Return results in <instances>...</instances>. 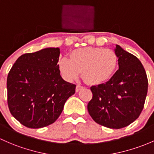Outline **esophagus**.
<instances>
[{"label":"esophagus","mask_w":154,"mask_h":154,"mask_svg":"<svg viewBox=\"0 0 154 154\" xmlns=\"http://www.w3.org/2000/svg\"><path fill=\"white\" fill-rule=\"evenodd\" d=\"M84 88L83 86H81V85H77V86H76V89H75L76 92H78L79 91L81 90L82 88Z\"/></svg>","instance_id":"34e87169"}]
</instances>
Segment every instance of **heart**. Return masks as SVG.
I'll return each instance as SVG.
<instances>
[{
    "label": "heart",
    "instance_id": "1",
    "mask_svg": "<svg viewBox=\"0 0 154 154\" xmlns=\"http://www.w3.org/2000/svg\"><path fill=\"white\" fill-rule=\"evenodd\" d=\"M117 65V56L110 48L85 47L72 51L70 58L59 60V69L66 80L72 82L80 76L91 85L106 82L112 76Z\"/></svg>",
    "mask_w": 154,
    "mask_h": 154
}]
</instances>
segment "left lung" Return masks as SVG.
<instances>
[{
  "instance_id": "left-lung-1",
  "label": "left lung",
  "mask_w": 154,
  "mask_h": 154,
  "mask_svg": "<svg viewBox=\"0 0 154 154\" xmlns=\"http://www.w3.org/2000/svg\"><path fill=\"white\" fill-rule=\"evenodd\" d=\"M119 69L106 83L91 87L88 111L97 123L113 129L126 127L141 114L148 93V78L136 56L116 45Z\"/></svg>"
}]
</instances>
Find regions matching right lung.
<instances>
[{
    "label": "right lung",
    "instance_id": "right-lung-1",
    "mask_svg": "<svg viewBox=\"0 0 154 154\" xmlns=\"http://www.w3.org/2000/svg\"><path fill=\"white\" fill-rule=\"evenodd\" d=\"M59 48H46L19 57L7 77V102L12 115L30 128L54 123L76 85L60 76Z\"/></svg>",
    "mask_w": 154,
    "mask_h": 154
}]
</instances>
